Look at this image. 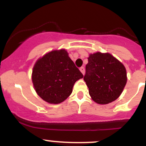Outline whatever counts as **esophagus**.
<instances>
[{"label": "esophagus", "instance_id": "1", "mask_svg": "<svg viewBox=\"0 0 146 146\" xmlns=\"http://www.w3.org/2000/svg\"><path fill=\"white\" fill-rule=\"evenodd\" d=\"M80 71L82 72V73L83 75L84 74V73H85V68H84V67H83V66H82V67L80 68Z\"/></svg>", "mask_w": 146, "mask_h": 146}]
</instances>
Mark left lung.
<instances>
[{"label": "left lung", "instance_id": "1", "mask_svg": "<svg viewBox=\"0 0 146 146\" xmlns=\"http://www.w3.org/2000/svg\"><path fill=\"white\" fill-rule=\"evenodd\" d=\"M84 80L92 100L99 104L116 100L127 82V73L121 62L108 53L90 54Z\"/></svg>", "mask_w": 146, "mask_h": 146}]
</instances>
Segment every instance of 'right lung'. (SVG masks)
I'll return each mask as SVG.
<instances>
[{"instance_id": "add662e5", "label": "right lung", "mask_w": 146, "mask_h": 146, "mask_svg": "<svg viewBox=\"0 0 146 146\" xmlns=\"http://www.w3.org/2000/svg\"><path fill=\"white\" fill-rule=\"evenodd\" d=\"M82 78V73L63 48L53 50L40 58L35 63L31 75L37 94L53 104L69 97L75 82Z\"/></svg>"}]
</instances>
